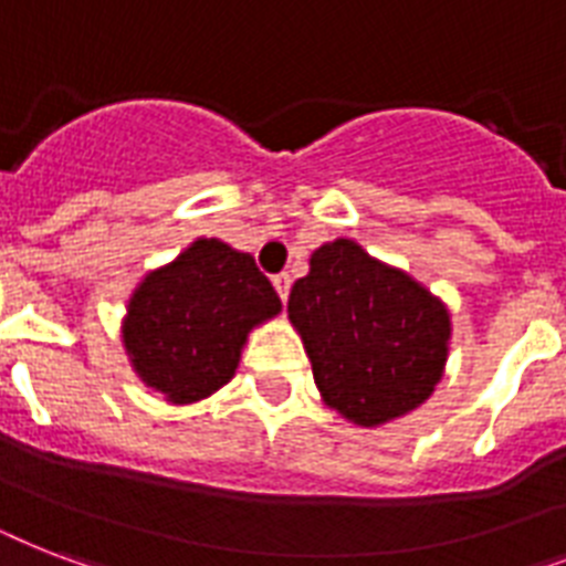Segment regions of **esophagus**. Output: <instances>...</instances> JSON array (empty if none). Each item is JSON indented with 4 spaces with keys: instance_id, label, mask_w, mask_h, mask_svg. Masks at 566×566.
<instances>
[{
    "instance_id": "1",
    "label": "esophagus",
    "mask_w": 566,
    "mask_h": 566,
    "mask_svg": "<svg viewBox=\"0 0 566 566\" xmlns=\"http://www.w3.org/2000/svg\"><path fill=\"white\" fill-rule=\"evenodd\" d=\"M273 287H275V293L282 296V302H287V293H291V275L287 273L273 275Z\"/></svg>"
}]
</instances>
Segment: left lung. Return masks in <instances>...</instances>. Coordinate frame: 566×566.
I'll return each instance as SVG.
<instances>
[{
    "label": "left lung",
    "mask_w": 566,
    "mask_h": 566,
    "mask_svg": "<svg viewBox=\"0 0 566 566\" xmlns=\"http://www.w3.org/2000/svg\"><path fill=\"white\" fill-rule=\"evenodd\" d=\"M287 317L326 405L355 426L413 411L443 376L452 332L443 302L355 240L340 238L311 255Z\"/></svg>",
    "instance_id": "8db88e82"
}]
</instances>
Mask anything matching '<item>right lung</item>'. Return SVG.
Returning <instances> with one entry per match:
<instances>
[{
    "label": "right lung",
    "instance_id": "right-lung-1",
    "mask_svg": "<svg viewBox=\"0 0 566 566\" xmlns=\"http://www.w3.org/2000/svg\"><path fill=\"white\" fill-rule=\"evenodd\" d=\"M282 300L249 252L199 238L140 282L128 302L123 344L146 387L170 402H199L238 370L252 326Z\"/></svg>",
    "mask_w": 566,
    "mask_h": 566
}]
</instances>
